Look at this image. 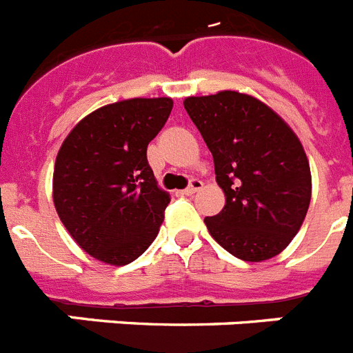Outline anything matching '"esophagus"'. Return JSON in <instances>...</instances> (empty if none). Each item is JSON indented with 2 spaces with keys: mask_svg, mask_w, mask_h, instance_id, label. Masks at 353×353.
Wrapping results in <instances>:
<instances>
[{
  "mask_svg": "<svg viewBox=\"0 0 353 353\" xmlns=\"http://www.w3.org/2000/svg\"><path fill=\"white\" fill-rule=\"evenodd\" d=\"M201 188H202V181L192 179V181H190V186L185 190V194L186 195H194V194H197Z\"/></svg>",
  "mask_w": 353,
  "mask_h": 353,
  "instance_id": "34e87169",
  "label": "esophagus"
}]
</instances>
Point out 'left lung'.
I'll return each mask as SVG.
<instances>
[{
	"label": "left lung",
	"instance_id": "1",
	"mask_svg": "<svg viewBox=\"0 0 353 353\" xmlns=\"http://www.w3.org/2000/svg\"><path fill=\"white\" fill-rule=\"evenodd\" d=\"M213 154L222 211L206 216L213 240L238 259L261 263L283 252L311 202L304 145L277 112L238 90L183 101Z\"/></svg>",
	"mask_w": 353,
	"mask_h": 353
}]
</instances>
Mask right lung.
Returning a JSON list of instances; mask_svg holds the SVG:
<instances>
[{
    "mask_svg": "<svg viewBox=\"0 0 353 353\" xmlns=\"http://www.w3.org/2000/svg\"><path fill=\"white\" fill-rule=\"evenodd\" d=\"M170 97H133L94 110L57 154L53 202L79 249L112 266L154 241L170 195L147 163V145L172 112Z\"/></svg>",
    "mask_w": 353,
    "mask_h": 353,
    "instance_id": "right-lung-1",
    "label": "right lung"
}]
</instances>
